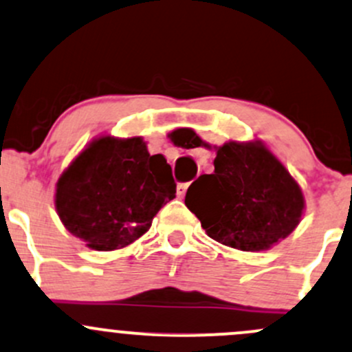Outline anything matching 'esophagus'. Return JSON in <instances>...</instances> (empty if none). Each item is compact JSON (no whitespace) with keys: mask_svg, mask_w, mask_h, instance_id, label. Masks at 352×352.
<instances>
[{"mask_svg":"<svg viewBox=\"0 0 352 352\" xmlns=\"http://www.w3.org/2000/svg\"><path fill=\"white\" fill-rule=\"evenodd\" d=\"M187 187L188 184H179V186H177V195H179V197H184L187 192Z\"/></svg>","mask_w":352,"mask_h":352,"instance_id":"1","label":"esophagus"}]
</instances>
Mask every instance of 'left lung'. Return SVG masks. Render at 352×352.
<instances>
[{
    "instance_id": "8db88e82",
    "label": "left lung",
    "mask_w": 352,
    "mask_h": 352,
    "mask_svg": "<svg viewBox=\"0 0 352 352\" xmlns=\"http://www.w3.org/2000/svg\"><path fill=\"white\" fill-rule=\"evenodd\" d=\"M201 145L209 146L195 135L190 146ZM186 206L214 241L265 251L297 228L305 201L297 180L256 140L216 146L214 173L188 187Z\"/></svg>"
}]
</instances>
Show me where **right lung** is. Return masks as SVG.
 <instances>
[{"label": "right lung", "mask_w": 352, "mask_h": 352, "mask_svg": "<svg viewBox=\"0 0 352 352\" xmlns=\"http://www.w3.org/2000/svg\"><path fill=\"white\" fill-rule=\"evenodd\" d=\"M172 166L140 136H99L74 158L55 188L65 229L96 251L121 250L143 236L175 197Z\"/></svg>", "instance_id": "right-lung-1"}]
</instances>
